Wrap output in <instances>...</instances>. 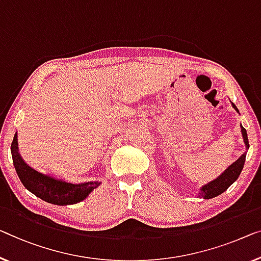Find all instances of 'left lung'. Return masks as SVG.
<instances>
[{"instance_id":"8db88e82","label":"left lung","mask_w":261,"mask_h":261,"mask_svg":"<svg viewBox=\"0 0 261 261\" xmlns=\"http://www.w3.org/2000/svg\"><path fill=\"white\" fill-rule=\"evenodd\" d=\"M233 108L236 109L237 111L239 112L238 109L232 103ZM242 134H243V138L245 142V145L248 149L250 147V144H248V138H247V132L245 130V127L242 126ZM245 159H246V153H244L242 157H240L238 161H236L233 164L225 170V172L223 174H220L217 179L212 180L211 182H208L207 185H204L200 190V196L204 197V199H210V198L217 197L219 194L223 193L224 191L230 188V186L237 179H238L239 174L242 173V170L244 168L245 164Z\"/></svg>"}]
</instances>
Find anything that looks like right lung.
Returning <instances> with one entry per match:
<instances>
[{
  "instance_id": "1",
  "label": "right lung",
  "mask_w": 261,
  "mask_h": 261,
  "mask_svg": "<svg viewBox=\"0 0 261 261\" xmlns=\"http://www.w3.org/2000/svg\"><path fill=\"white\" fill-rule=\"evenodd\" d=\"M11 155H13L15 170H16L19 180L22 181L24 188L46 203L55 205L80 203L100 184L99 181L71 184V182L45 176V174L31 169L29 165L25 164L17 151V134H15L13 143H11Z\"/></svg>"
}]
</instances>
